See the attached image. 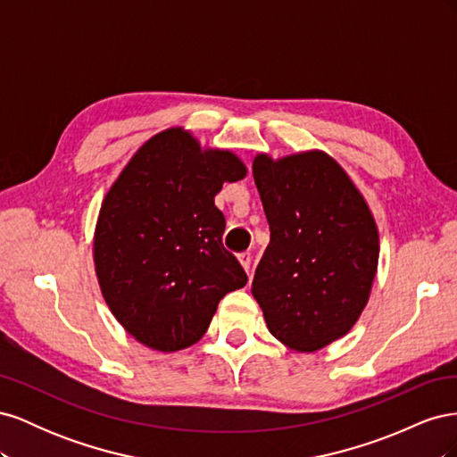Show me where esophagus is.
I'll return each mask as SVG.
<instances>
[{
	"mask_svg": "<svg viewBox=\"0 0 457 457\" xmlns=\"http://www.w3.org/2000/svg\"><path fill=\"white\" fill-rule=\"evenodd\" d=\"M238 259H240V262H242V267L250 272V267H252V253L250 252H242L240 255H238Z\"/></svg>",
	"mask_w": 457,
	"mask_h": 457,
	"instance_id": "esophagus-1",
	"label": "esophagus"
}]
</instances>
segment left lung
Wrapping results in <instances>:
<instances>
[{"label": "left lung", "mask_w": 457, "mask_h": 457, "mask_svg": "<svg viewBox=\"0 0 457 457\" xmlns=\"http://www.w3.org/2000/svg\"><path fill=\"white\" fill-rule=\"evenodd\" d=\"M270 242L252 294L270 334L312 353L343 337L364 311L378 270L379 237L370 207L324 152L253 160Z\"/></svg>", "instance_id": "obj_1"}]
</instances>
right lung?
Returning a JSON list of instances; mask_svg holds the SVG:
<instances>
[{
    "label": "right lung",
    "instance_id": "obj_1",
    "mask_svg": "<svg viewBox=\"0 0 457 457\" xmlns=\"http://www.w3.org/2000/svg\"><path fill=\"white\" fill-rule=\"evenodd\" d=\"M245 165L228 150H202L188 131L152 137L103 200L95 270L106 305L129 336L173 353L210 328L219 301L247 276L223 245V183Z\"/></svg>",
    "mask_w": 457,
    "mask_h": 457
}]
</instances>
